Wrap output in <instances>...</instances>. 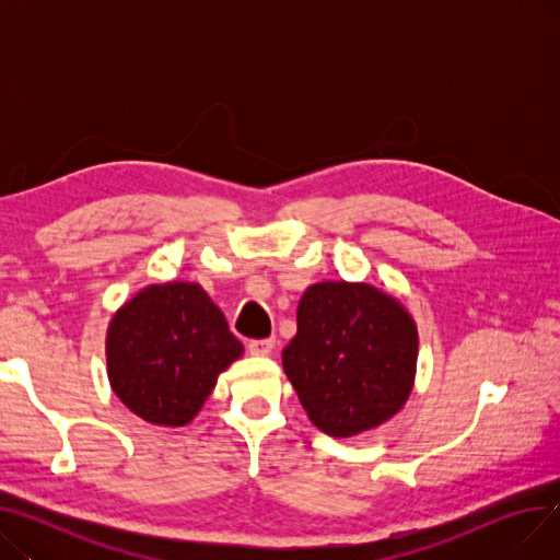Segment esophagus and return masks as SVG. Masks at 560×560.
<instances>
[{
    "label": "esophagus",
    "mask_w": 560,
    "mask_h": 560,
    "mask_svg": "<svg viewBox=\"0 0 560 560\" xmlns=\"http://www.w3.org/2000/svg\"><path fill=\"white\" fill-rule=\"evenodd\" d=\"M272 349H275V338L249 342V354H254V357H268V354H272Z\"/></svg>",
    "instance_id": "34e87169"
}]
</instances>
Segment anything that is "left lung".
Segmentation results:
<instances>
[{"label":"left lung","instance_id":"8db88e82","mask_svg":"<svg viewBox=\"0 0 560 560\" xmlns=\"http://www.w3.org/2000/svg\"><path fill=\"white\" fill-rule=\"evenodd\" d=\"M418 325L390 292L365 281H319L298 306L281 361L308 420L351 438L395 418L418 370Z\"/></svg>","mask_w":560,"mask_h":560}]
</instances>
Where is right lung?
Returning a JSON list of instances; mask_svg holds the SVG:
<instances>
[{"mask_svg":"<svg viewBox=\"0 0 560 560\" xmlns=\"http://www.w3.org/2000/svg\"><path fill=\"white\" fill-rule=\"evenodd\" d=\"M243 354L224 313L192 281L140 288L106 329L110 390L156 427L192 422L218 376Z\"/></svg>","mask_w":560,"mask_h":560,"instance_id":"add662e5","label":"right lung"}]
</instances>
